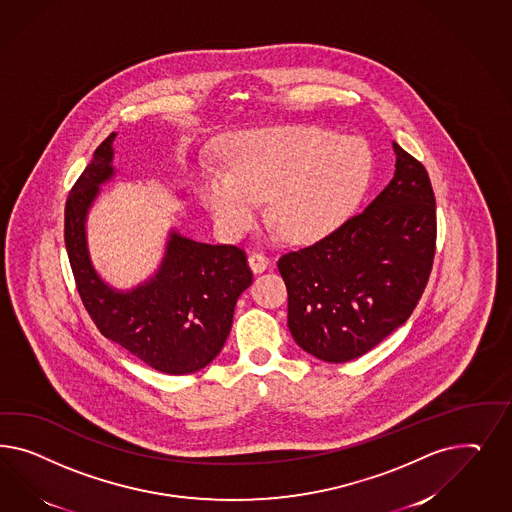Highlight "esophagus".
Wrapping results in <instances>:
<instances>
[{
  "label": "esophagus",
  "instance_id": "esophagus-1",
  "mask_svg": "<svg viewBox=\"0 0 512 512\" xmlns=\"http://www.w3.org/2000/svg\"><path fill=\"white\" fill-rule=\"evenodd\" d=\"M248 263L249 266H251V270H253L255 274H259V272H264V270L270 266V259H268L264 253L253 251V253L249 255Z\"/></svg>",
  "mask_w": 512,
  "mask_h": 512
}]
</instances>
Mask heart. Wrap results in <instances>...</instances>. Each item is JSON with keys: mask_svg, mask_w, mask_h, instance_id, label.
<instances>
[{"mask_svg": "<svg viewBox=\"0 0 512 512\" xmlns=\"http://www.w3.org/2000/svg\"><path fill=\"white\" fill-rule=\"evenodd\" d=\"M227 169L202 172L204 208L217 227L240 236L253 225L265 195L268 216L293 242H310L340 227L362 199L372 154L358 137L317 127H264L225 142Z\"/></svg>", "mask_w": 512, "mask_h": 512, "instance_id": "heart-1", "label": "heart"}]
</instances>
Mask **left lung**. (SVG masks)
<instances>
[{"label":"left lung","mask_w":512,"mask_h":512,"mask_svg":"<svg viewBox=\"0 0 512 512\" xmlns=\"http://www.w3.org/2000/svg\"><path fill=\"white\" fill-rule=\"evenodd\" d=\"M396 171L364 212L308 248L281 255L287 325L325 362L372 351L419 304L435 255V197L422 163L392 142Z\"/></svg>","instance_id":"obj_1"}]
</instances>
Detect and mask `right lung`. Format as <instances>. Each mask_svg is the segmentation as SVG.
Wrapping results in <instances>:
<instances>
[{"label": "right lung", "mask_w": 512, "mask_h": 512, "mask_svg": "<svg viewBox=\"0 0 512 512\" xmlns=\"http://www.w3.org/2000/svg\"><path fill=\"white\" fill-rule=\"evenodd\" d=\"M116 133L95 150L65 202V248L78 295L105 338L157 372L186 375L208 366L233 326L234 306L253 274L236 246L195 242L172 229L157 272L129 291L110 287L93 268L86 219L114 176Z\"/></svg>", "instance_id": "obj_1"}]
</instances>
